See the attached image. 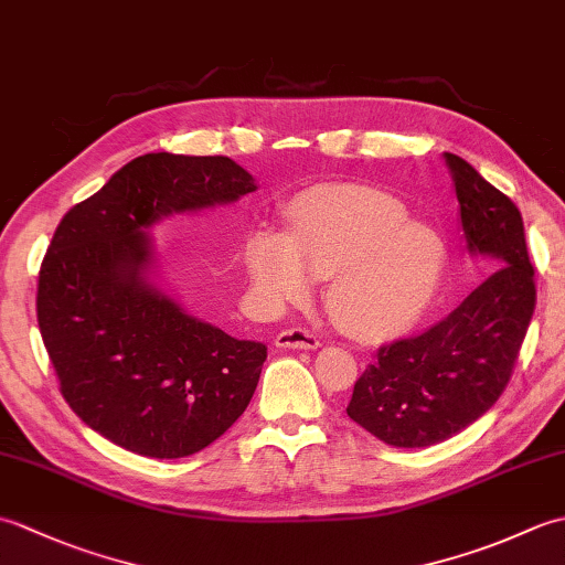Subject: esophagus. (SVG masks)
Returning <instances> with one entry per match:
<instances>
[{"instance_id":"obj_1","label":"esophagus","mask_w":565,"mask_h":565,"mask_svg":"<svg viewBox=\"0 0 565 565\" xmlns=\"http://www.w3.org/2000/svg\"><path fill=\"white\" fill-rule=\"evenodd\" d=\"M274 344L279 347V350H318L320 340L316 338L313 332L294 328V330H284V332L276 334Z\"/></svg>"}]
</instances>
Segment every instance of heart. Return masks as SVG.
Returning a JSON list of instances; mask_svg holds the SVG:
<instances>
[{
  "label": "heart",
  "instance_id": "obj_1",
  "mask_svg": "<svg viewBox=\"0 0 565 565\" xmlns=\"http://www.w3.org/2000/svg\"><path fill=\"white\" fill-rule=\"evenodd\" d=\"M447 247L405 203L369 186L306 191L289 209V233H257L245 247L252 289L271 308L328 279L326 303L362 338L398 332L425 313L439 289Z\"/></svg>",
  "mask_w": 565,
  "mask_h": 565
}]
</instances>
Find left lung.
I'll use <instances>...</instances> for the list:
<instances>
[{
	"label": "left lung",
	"mask_w": 565,
	"mask_h": 565,
	"mask_svg": "<svg viewBox=\"0 0 565 565\" xmlns=\"http://www.w3.org/2000/svg\"><path fill=\"white\" fill-rule=\"evenodd\" d=\"M468 257L488 279L437 326L381 347L347 405L359 427L401 449L439 444L483 417L505 391L534 316V267L518 206L459 154L444 152Z\"/></svg>",
	"instance_id": "left-lung-1"
}]
</instances>
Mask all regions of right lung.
I'll use <instances>...</instances> for the list:
<instances>
[{"label":"right lung","instance_id":"right-lung-1","mask_svg":"<svg viewBox=\"0 0 565 565\" xmlns=\"http://www.w3.org/2000/svg\"><path fill=\"white\" fill-rule=\"evenodd\" d=\"M257 191L231 158L148 152L65 213L39 274V328L60 393L134 454L182 459L255 395L267 347L191 316L158 279L150 227Z\"/></svg>","mask_w":565,"mask_h":565}]
</instances>
